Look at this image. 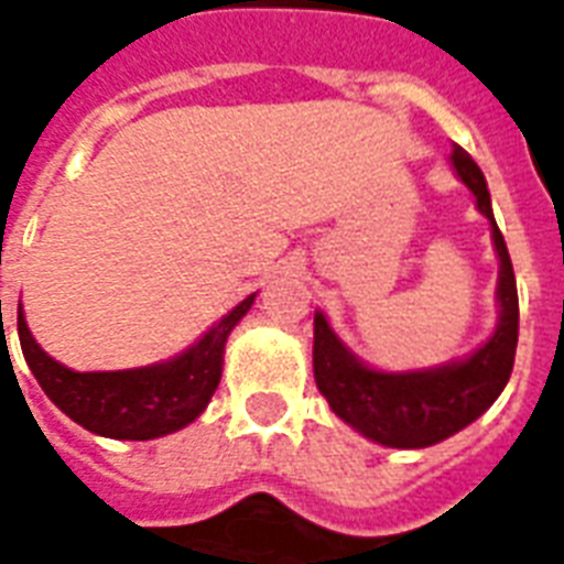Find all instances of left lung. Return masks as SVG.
Instances as JSON below:
<instances>
[{"mask_svg":"<svg viewBox=\"0 0 564 564\" xmlns=\"http://www.w3.org/2000/svg\"><path fill=\"white\" fill-rule=\"evenodd\" d=\"M456 178L463 181L477 202V210L489 219L491 242L498 254V327L495 334L465 354L463 360L442 362L430 369L386 371L360 360L339 339L327 316L316 310L313 318V375L318 392L330 410L360 436L383 447H430L477 421L498 401L509 383L518 345V290L507 242L491 213L486 175L471 154L454 145L451 154Z\"/></svg>","mask_w":564,"mask_h":564,"instance_id":"obj_1","label":"left lung"}]
</instances>
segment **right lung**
Segmentation results:
<instances>
[{"label":"right lung","instance_id":"add662e5","mask_svg":"<svg viewBox=\"0 0 564 564\" xmlns=\"http://www.w3.org/2000/svg\"><path fill=\"white\" fill-rule=\"evenodd\" d=\"M254 299L257 292L239 301L207 334L198 336L187 351L140 369H66L64 362L48 357L31 336L22 307L17 316V330L31 375L37 377L40 389L57 410L96 436L145 442L187 427L207 410L221 380L225 343L230 330L239 325V318L251 310Z\"/></svg>","mask_w":564,"mask_h":564}]
</instances>
